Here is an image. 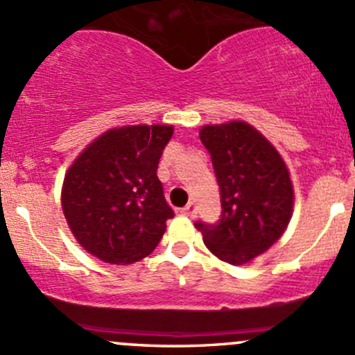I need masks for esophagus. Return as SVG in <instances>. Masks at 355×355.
<instances>
[{"label":"esophagus","instance_id":"1","mask_svg":"<svg viewBox=\"0 0 355 355\" xmlns=\"http://www.w3.org/2000/svg\"><path fill=\"white\" fill-rule=\"evenodd\" d=\"M182 213L185 214V216H196V204L194 202H189L187 206L184 207V209H182Z\"/></svg>","mask_w":355,"mask_h":355}]
</instances>
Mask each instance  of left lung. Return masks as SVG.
I'll list each match as a JSON object with an SVG mask.
<instances>
[{"instance_id": "obj_1", "label": "left lung", "mask_w": 355, "mask_h": 355, "mask_svg": "<svg viewBox=\"0 0 355 355\" xmlns=\"http://www.w3.org/2000/svg\"><path fill=\"white\" fill-rule=\"evenodd\" d=\"M199 137L209 151L221 194L218 225L198 221L204 244L234 266L266 252L287 230L293 185L284 157L250 123L204 125Z\"/></svg>"}]
</instances>
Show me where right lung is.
Masks as SVG:
<instances>
[{
  "instance_id": "right-lung-1",
  "label": "right lung",
  "mask_w": 355,
  "mask_h": 355,
  "mask_svg": "<svg viewBox=\"0 0 355 355\" xmlns=\"http://www.w3.org/2000/svg\"><path fill=\"white\" fill-rule=\"evenodd\" d=\"M173 125H125L103 132L70 164L62 209L75 241L110 264H132L156 249L173 211L157 164Z\"/></svg>"
}]
</instances>
